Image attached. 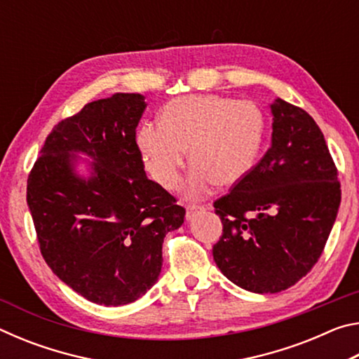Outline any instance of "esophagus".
<instances>
[{"mask_svg":"<svg viewBox=\"0 0 359 359\" xmlns=\"http://www.w3.org/2000/svg\"><path fill=\"white\" fill-rule=\"evenodd\" d=\"M204 210V208L203 205H188L187 208V214H185V217H187V220H191V218H194V215L196 214H199V212H203Z\"/></svg>","mask_w":359,"mask_h":359,"instance_id":"1","label":"esophagus"}]
</instances>
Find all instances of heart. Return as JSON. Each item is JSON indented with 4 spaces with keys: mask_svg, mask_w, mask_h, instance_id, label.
<instances>
[{
    "mask_svg": "<svg viewBox=\"0 0 359 359\" xmlns=\"http://www.w3.org/2000/svg\"><path fill=\"white\" fill-rule=\"evenodd\" d=\"M264 123L258 107L220 95H190L169 101L160 125L145 121L136 131L144 166L158 184L174 188L190 151L193 166L184 184L187 198H203L218 185H233L257 161Z\"/></svg>",
    "mask_w": 359,
    "mask_h": 359,
    "instance_id": "obj_1",
    "label": "heart"
}]
</instances>
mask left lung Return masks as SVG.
<instances>
[{
	"label": "left lung",
	"mask_w": 359,
	"mask_h": 359,
	"mask_svg": "<svg viewBox=\"0 0 359 359\" xmlns=\"http://www.w3.org/2000/svg\"><path fill=\"white\" fill-rule=\"evenodd\" d=\"M269 109L271 149L214 204L223 223L215 264L259 294L293 287L312 269L340 205L337 169L315 120L280 98Z\"/></svg>",
	"instance_id": "left-lung-1"
}]
</instances>
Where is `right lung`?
I'll use <instances>...</instances> for the list:
<instances>
[{
  "label": "right lung",
  "mask_w": 359,
  "mask_h": 359,
  "mask_svg": "<svg viewBox=\"0 0 359 359\" xmlns=\"http://www.w3.org/2000/svg\"><path fill=\"white\" fill-rule=\"evenodd\" d=\"M145 107L139 93L88 102L50 131L28 175L42 257L100 306L147 293L161 272L165 236L184 223L185 209L145 175L136 145Z\"/></svg>",
  "instance_id": "obj_1"
}]
</instances>
